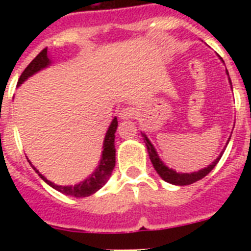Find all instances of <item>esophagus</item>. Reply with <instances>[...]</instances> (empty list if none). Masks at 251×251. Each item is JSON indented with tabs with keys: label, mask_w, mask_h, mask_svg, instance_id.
<instances>
[{
	"label": "esophagus",
	"mask_w": 251,
	"mask_h": 251,
	"mask_svg": "<svg viewBox=\"0 0 251 251\" xmlns=\"http://www.w3.org/2000/svg\"><path fill=\"white\" fill-rule=\"evenodd\" d=\"M135 113H137L135 108H133V106H126V108H124L120 112V118L121 120H130V118H133L135 116Z\"/></svg>",
	"instance_id": "34e87169"
}]
</instances>
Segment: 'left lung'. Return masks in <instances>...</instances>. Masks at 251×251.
I'll use <instances>...</instances> for the list:
<instances>
[{
    "label": "left lung",
    "mask_w": 251,
    "mask_h": 251,
    "mask_svg": "<svg viewBox=\"0 0 251 251\" xmlns=\"http://www.w3.org/2000/svg\"><path fill=\"white\" fill-rule=\"evenodd\" d=\"M226 74H228V72H226ZM228 76H229V74H228ZM229 83H230V79H229ZM230 86H232V83H230ZM142 135L145 137V143H146V147H147V151H149L150 160H151V163H152L155 171L157 172V175L160 176L165 182H169L172 183V185L185 186V185H190V183H194L197 182V181H199V179H202L203 177H206V176L208 175V173H210L215 167H216V164H218L219 160H220V157H222L223 155L222 152L214 161H212V163H211L210 165H208V167L203 168V169H199L198 172H193V173L176 172L175 169L167 167V165L164 164V161H161V159L159 157V155H157L156 150H155L153 145L151 143V141L147 138V135H146L145 133H142ZM229 139H228V142H229Z\"/></svg>",
    "instance_id": "8db88e82"
}]
</instances>
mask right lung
I'll list each match as a JSON object with an SVG mask.
<instances>
[{"label": "right lung", "mask_w": 251, "mask_h": 251, "mask_svg": "<svg viewBox=\"0 0 251 251\" xmlns=\"http://www.w3.org/2000/svg\"><path fill=\"white\" fill-rule=\"evenodd\" d=\"M52 64V61L48 56V49H43L39 54H37L31 64L25 69V72L22 73L21 78L18 80V86H21L25 80H27L29 76H32L33 74H36L43 69L48 68L49 65ZM118 121L117 117H114L110 122L109 127L106 130L105 138L102 142V152H101V159L99 161V165L96 167L92 173H91L86 179L80 181L76 185H70V186H61V185H56L52 181L47 179V177L41 175L40 172L37 171L36 168L32 167L36 173L40 176V178L47 182L49 186H52L53 189H56L57 191H60L62 194L70 195V197H75V198H83V197H90L98 190H100L106 181L109 179L112 171H113L114 165H116V149H114V138H116V130H117ZM29 161V160H28ZM31 163V161H29ZM32 165V164H31Z\"/></svg>", "instance_id": "1"}]
</instances>
